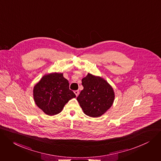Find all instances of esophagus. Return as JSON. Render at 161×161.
I'll return each instance as SVG.
<instances>
[{
	"mask_svg": "<svg viewBox=\"0 0 161 161\" xmlns=\"http://www.w3.org/2000/svg\"><path fill=\"white\" fill-rule=\"evenodd\" d=\"M75 94H76V96H78L79 95V91H75Z\"/></svg>",
	"mask_w": 161,
	"mask_h": 161,
	"instance_id": "obj_1",
	"label": "esophagus"
}]
</instances>
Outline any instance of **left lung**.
Masks as SVG:
<instances>
[{
	"instance_id": "1",
	"label": "left lung",
	"mask_w": 161,
	"mask_h": 161,
	"mask_svg": "<svg viewBox=\"0 0 161 161\" xmlns=\"http://www.w3.org/2000/svg\"><path fill=\"white\" fill-rule=\"evenodd\" d=\"M81 81L83 89L77 101L83 112L92 118L101 116L113 105L115 93L112 86L103 78L90 73Z\"/></svg>"
}]
</instances>
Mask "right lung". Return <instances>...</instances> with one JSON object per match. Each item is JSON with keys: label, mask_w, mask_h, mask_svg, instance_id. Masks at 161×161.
Instances as JSON below:
<instances>
[{"label": "right lung", "mask_w": 161, "mask_h": 161, "mask_svg": "<svg viewBox=\"0 0 161 161\" xmlns=\"http://www.w3.org/2000/svg\"><path fill=\"white\" fill-rule=\"evenodd\" d=\"M75 94L69 89L63 73L52 72L43 76L34 86L33 98L37 107L48 115L59 114Z\"/></svg>", "instance_id": "obj_1"}]
</instances>
